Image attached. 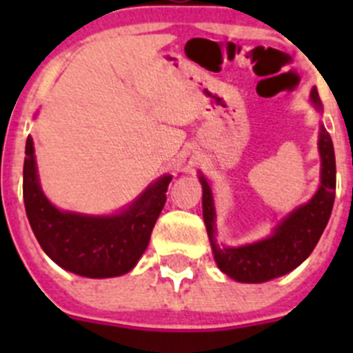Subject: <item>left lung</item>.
<instances>
[{
	"instance_id": "obj_1",
	"label": "left lung",
	"mask_w": 353,
	"mask_h": 353,
	"mask_svg": "<svg viewBox=\"0 0 353 353\" xmlns=\"http://www.w3.org/2000/svg\"><path fill=\"white\" fill-rule=\"evenodd\" d=\"M311 99L320 108L318 92L313 88ZM320 157H322V185L310 203L302 205L276 228L272 236L242 248H217L214 240V201L207 180L203 185V219L212 242L215 263L226 276L240 283H265L285 276L313 252L329 223L336 196V157L330 134L320 127Z\"/></svg>"
}]
</instances>
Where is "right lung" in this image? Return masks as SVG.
Returning <instances> with one entry per match:
<instances>
[{"label": "right lung", "instance_id": "1", "mask_svg": "<svg viewBox=\"0 0 353 353\" xmlns=\"http://www.w3.org/2000/svg\"><path fill=\"white\" fill-rule=\"evenodd\" d=\"M23 196L28 221L40 248L68 272L84 277H117L138 263L166 203L171 176L150 185L129 210L113 217L60 212L39 185L33 139H26Z\"/></svg>", "mask_w": 353, "mask_h": 353}]
</instances>
